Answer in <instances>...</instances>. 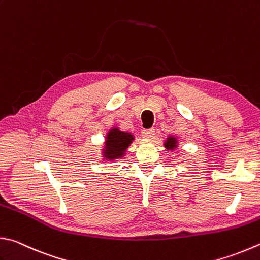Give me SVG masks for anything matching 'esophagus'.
<instances>
[{
	"label": "esophagus",
	"instance_id": "34e87169",
	"mask_svg": "<svg viewBox=\"0 0 260 260\" xmlns=\"http://www.w3.org/2000/svg\"><path fill=\"white\" fill-rule=\"evenodd\" d=\"M155 135V129L151 128V129H145L143 130V137L144 138H153Z\"/></svg>",
	"mask_w": 260,
	"mask_h": 260
}]
</instances>
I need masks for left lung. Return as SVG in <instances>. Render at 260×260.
Returning <instances> with one entry per match:
<instances>
[{"instance_id":"left-lung-1","label":"left lung","mask_w":260,"mask_h":260,"mask_svg":"<svg viewBox=\"0 0 260 260\" xmlns=\"http://www.w3.org/2000/svg\"><path fill=\"white\" fill-rule=\"evenodd\" d=\"M176 143H178V140H176V138L175 137H169L168 139H166V141H165V147H166V149H174V148H176Z\"/></svg>"}]
</instances>
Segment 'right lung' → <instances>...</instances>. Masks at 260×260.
<instances>
[{"label": "right lung", "mask_w": 260, "mask_h": 260, "mask_svg": "<svg viewBox=\"0 0 260 260\" xmlns=\"http://www.w3.org/2000/svg\"><path fill=\"white\" fill-rule=\"evenodd\" d=\"M134 140V136L129 132L121 131L113 128L109 131L105 140V148L103 149V155L107 160H114L124 155V151Z\"/></svg>", "instance_id": "add662e5"}]
</instances>
